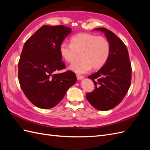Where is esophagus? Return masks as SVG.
Returning a JSON list of instances; mask_svg holds the SVG:
<instances>
[{"instance_id":"obj_1","label":"esophagus","mask_w":150,"mask_h":150,"mask_svg":"<svg viewBox=\"0 0 150 150\" xmlns=\"http://www.w3.org/2000/svg\"><path fill=\"white\" fill-rule=\"evenodd\" d=\"M76 78L78 80H81L84 78V76L82 75H79V74H76Z\"/></svg>"}]
</instances>
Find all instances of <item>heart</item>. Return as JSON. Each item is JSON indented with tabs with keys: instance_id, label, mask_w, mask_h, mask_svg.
<instances>
[{
	"instance_id": "1",
	"label": "heart",
	"mask_w": 150,
	"mask_h": 150,
	"mask_svg": "<svg viewBox=\"0 0 150 150\" xmlns=\"http://www.w3.org/2000/svg\"><path fill=\"white\" fill-rule=\"evenodd\" d=\"M71 44L62 42L59 46L62 58L68 63L74 62L81 54V60L71 66L78 73H86L91 69H101L109 59L111 45L103 36L90 33H79L71 38Z\"/></svg>"
}]
</instances>
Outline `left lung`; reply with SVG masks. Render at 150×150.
<instances>
[{
  "mask_svg": "<svg viewBox=\"0 0 150 150\" xmlns=\"http://www.w3.org/2000/svg\"><path fill=\"white\" fill-rule=\"evenodd\" d=\"M104 32L111 45L109 59L97 72L89 76L95 89L86 94L87 100L96 110L108 111L122 101L131 82V62L128 49L112 31L104 28L95 29Z\"/></svg>",
  "mask_w": 150,
  "mask_h": 150,
  "instance_id": "left-lung-1",
  "label": "left lung"
}]
</instances>
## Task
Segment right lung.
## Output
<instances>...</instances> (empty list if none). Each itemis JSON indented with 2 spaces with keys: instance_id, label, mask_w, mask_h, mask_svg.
<instances>
[{
  "instance_id": "1",
  "label": "right lung",
  "mask_w": 150,
  "mask_h": 150,
  "mask_svg": "<svg viewBox=\"0 0 150 150\" xmlns=\"http://www.w3.org/2000/svg\"><path fill=\"white\" fill-rule=\"evenodd\" d=\"M64 25H43L25 42L18 64L22 91L34 105L49 109L59 103L76 82L73 72H55L66 68L59 46L71 33Z\"/></svg>"
}]
</instances>
